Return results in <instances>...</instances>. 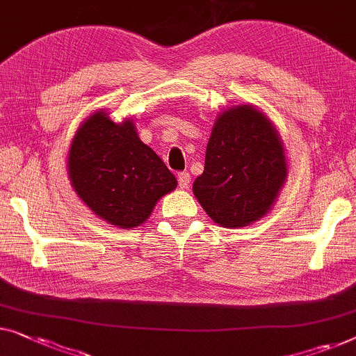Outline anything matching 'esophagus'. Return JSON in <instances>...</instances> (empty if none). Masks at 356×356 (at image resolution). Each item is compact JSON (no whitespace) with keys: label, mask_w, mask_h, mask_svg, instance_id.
Instances as JSON below:
<instances>
[{"label":"esophagus","mask_w":356,"mask_h":356,"mask_svg":"<svg viewBox=\"0 0 356 356\" xmlns=\"http://www.w3.org/2000/svg\"><path fill=\"white\" fill-rule=\"evenodd\" d=\"M191 183V175L188 172H179L178 173V184L181 189H186Z\"/></svg>","instance_id":"esophagus-1"}]
</instances>
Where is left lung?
Segmentation results:
<instances>
[{
  "label": "left lung",
  "mask_w": 356,
  "mask_h": 356,
  "mask_svg": "<svg viewBox=\"0 0 356 356\" xmlns=\"http://www.w3.org/2000/svg\"><path fill=\"white\" fill-rule=\"evenodd\" d=\"M286 177L280 133L264 112L242 104L216 118L193 191L215 223L241 228L264 218Z\"/></svg>",
  "instance_id": "obj_1"
}]
</instances>
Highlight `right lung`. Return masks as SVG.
Segmentation results:
<instances>
[{"label": "right lung", "instance_id": "right-lung-1", "mask_svg": "<svg viewBox=\"0 0 356 356\" xmlns=\"http://www.w3.org/2000/svg\"><path fill=\"white\" fill-rule=\"evenodd\" d=\"M69 178L79 197L118 228L144 223L157 200L177 188L162 159L138 136L130 118L114 123L97 111L81 123L70 144Z\"/></svg>", "mask_w": 356, "mask_h": 356}]
</instances>
